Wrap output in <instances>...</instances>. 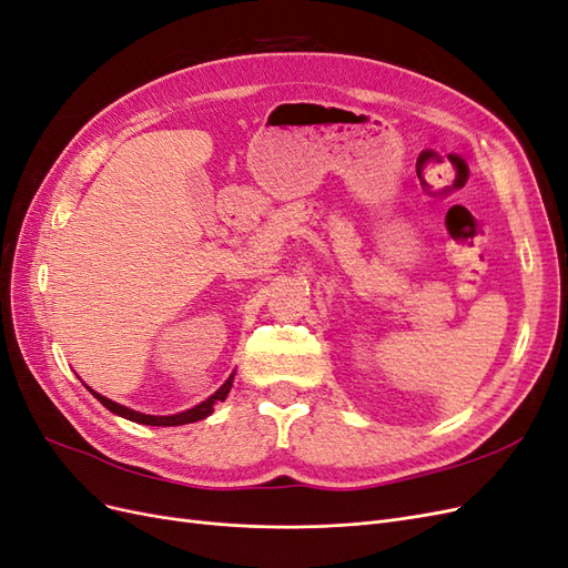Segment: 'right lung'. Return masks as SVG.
I'll return each mask as SVG.
<instances>
[{
    "label": "right lung",
    "mask_w": 568,
    "mask_h": 568,
    "mask_svg": "<svg viewBox=\"0 0 568 568\" xmlns=\"http://www.w3.org/2000/svg\"><path fill=\"white\" fill-rule=\"evenodd\" d=\"M232 382H234V372L230 374V379L211 395V398H205V400L199 403L196 407L186 409V412H180V415H170V417L142 415V412H134V409H130V407H125V405H118V403L104 398V395H101V393H97V390H92V388H90V390H92V395H94V398H97L101 405H104L106 409L113 412V415H120V417H125V419H130V422L146 424V426H180V424H192V422H199V419H205L209 415H213V407L227 398V393H230V388H232Z\"/></svg>",
    "instance_id": "add662e5"
}]
</instances>
